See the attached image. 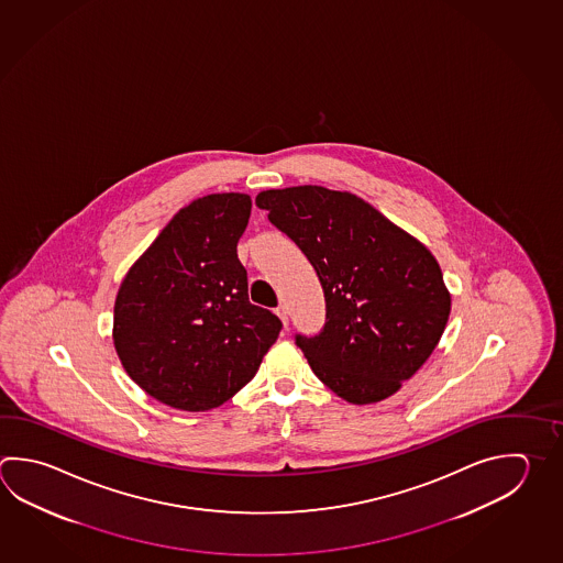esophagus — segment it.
Segmentation results:
<instances>
[{"mask_svg": "<svg viewBox=\"0 0 563 563\" xmlns=\"http://www.w3.org/2000/svg\"><path fill=\"white\" fill-rule=\"evenodd\" d=\"M276 314H278V319L283 320V324H285V329L288 327V308L285 305H280V307L276 308Z\"/></svg>", "mask_w": 563, "mask_h": 563, "instance_id": "34e87169", "label": "esophagus"}]
</instances>
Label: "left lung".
<instances>
[{"label":"left lung","instance_id":"left-lung-1","mask_svg":"<svg viewBox=\"0 0 563 563\" xmlns=\"http://www.w3.org/2000/svg\"><path fill=\"white\" fill-rule=\"evenodd\" d=\"M256 205L319 275L327 322L297 344L320 383L358 406L398 393L434 352L452 308L428 246L349 191L268 189Z\"/></svg>","mask_w":563,"mask_h":563}]
</instances>
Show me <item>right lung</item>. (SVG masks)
<instances>
[{
	"label": "right lung",
	"instance_id": "1",
	"mask_svg": "<svg viewBox=\"0 0 563 563\" xmlns=\"http://www.w3.org/2000/svg\"><path fill=\"white\" fill-rule=\"evenodd\" d=\"M253 201L212 192L183 207L123 278L113 308L119 361L155 400L205 412L251 383L283 322L249 300L236 243Z\"/></svg>",
	"mask_w": 563,
	"mask_h": 563
}]
</instances>
